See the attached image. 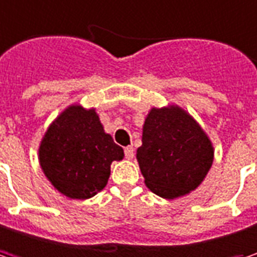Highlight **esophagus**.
<instances>
[{"mask_svg": "<svg viewBox=\"0 0 257 257\" xmlns=\"http://www.w3.org/2000/svg\"><path fill=\"white\" fill-rule=\"evenodd\" d=\"M135 157V151H134V148L132 147H126L125 148V158L126 160H132Z\"/></svg>", "mask_w": 257, "mask_h": 257, "instance_id": "obj_1", "label": "esophagus"}]
</instances>
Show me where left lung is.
<instances>
[{"instance_id": "8db88e82", "label": "left lung", "mask_w": 257, "mask_h": 257, "mask_svg": "<svg viewBox=\"0 0 257 257\" xmlns=\"http://www.w3.org/2000/svg\"><path fill=\"white\" fill-rule=\"evenodd\" d=\"M137 160L145 185L167 200L191 193L203 183L214 160L210 138L183 107H152L142 128Z\"/></svg>"}]
</instances>
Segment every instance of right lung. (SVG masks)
Segmentation results:
<instances>
[{
  "instance_id": "1",
  "label": "right lung",
  "mask_w": 257,
  "mask_h": 257,
  "mask_svg": "<svg viewBox=\"0 0 257 257\" xmlns=\"http://www.w3.org/2000/svg\"><path fill=\"white\" fill-rule=\"evenodd\" d=\"M123 158V150L105 132L96 110L70 105L56 117L40 142L39 161L53 187L73 200H86L102 191L110 164Z\"/></svg>"
}]
</instances>
